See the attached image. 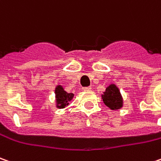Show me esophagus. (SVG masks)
<instances>
[{
    "label": "esophagus",
    "mask_w": 161,
    "mask_h": 161,
    "mask_svg": "<svg viewBox=\"0 0 161 161\" xmlns=\"http://www.w3.org/2000/svg\"><path fill=\"white\" fill-rule=\"evenodd\" d=\"M92 87L91 86H86V87H83V90L84 91H91Z\"/></svg>",
    "instance_id": "34e87169"
}]
</instances>
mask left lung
Instances as JSON below:
<instances>
[{"instance_id":"1","label":"left lung","mask_w":161,"mask_h":161,"mask_svg":"<svg viewBox=\"0 0 161 161\" xmlns=\"http://www.w3.org/2000/svg\"><path fill=\"white\" fill-rule=\"evenodd\" d=\"M104 104L112 110H118L123 107V98L118 86L111 84L102 94Z\"/></svg>"}]
</instances>
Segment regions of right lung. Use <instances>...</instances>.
I'll use <instances>...</instances> for the list:
<instances>
[{
	"instance_id": "add662e5",
	"label": "right lung",
	"mask_w": 161,
	"mask_h": 161,
	"mask_svg": "<svg viewBox=\"0 0 161 161\" xmlns=\"http://www.w3.org/2000/svg\"><path fill=\"white\" fill-rule=\"evenodd\" d=\"M74 94L72 92H67L61 86H56L55 88V99H56V107L58 108H64L69 104V102L73 99Z\"/></svg>"
}]
</instances>
